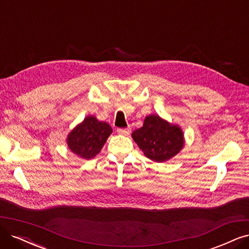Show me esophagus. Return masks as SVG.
<instances>
[{
    "label": "esophagus",
    "mask_w": 249,
    "mask_h": 249,
    "mask_svg": "<svg viewBox=\"0 0 249 249\" xmlns=\"http://www.w3.org/2000/svg\"><path fill=\"white\" fill-rule=\"evenodd\" d=\"M117 132L119 134H122V135H128L130 133V129L129 128H118Z\"/></svg>",
    "instance_id": "esophagus-1"
}]
</instances>
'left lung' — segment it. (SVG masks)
<instances>
[{
  "label": "left lung",
  "instance_id": "left-lung-1",
  "mask_svg": "<svg viewBox=\"0 0 249 249\" xmlns=\"http://www.w3.org/2000/svg\"><path fill=\"white\" fill-rule=\"evenodd\" d=\"M143 155L155 162H165L177 156L185 145L181 127L157 114L144 118L142 127L131 134Z\"/></svg>",
  "mask_w": 249,
  "mask_h": 249
}]
</instances>
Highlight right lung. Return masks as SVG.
<instances>
[{
  "label": "right lung",
  "mask_w": 249,
  "mask_h": 249,
  "mask_svg": "<svg viewBox=\"0 0 249 249\" xmlns=\"http://www.w3.org/2000/svg\"><path fill=\"white\" fill-rule=\"evenodd\" d=\"M112 132V127L107 122L89 115L71 130L67 143L71 152L82 159L90 160L99 154Z\"/></svg>",
  "instance_id": "obj_1"
}]
</instances>
